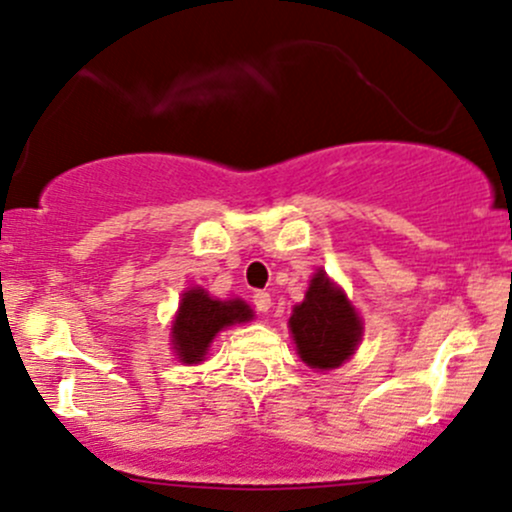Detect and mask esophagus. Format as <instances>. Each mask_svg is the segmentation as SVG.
I'll use <instances>...</instances> for the list:
<instances>
[{"label":"esophagus","mask_w":512,"mask_h":512,"mask_svg":"<svg viewBox=\"0 0 512 512\" xmlns=\"http://www.w3.org/2000/svg\"><path fill=\"white\" fill-rule=\"evenodd\" d=\"M254 305L258 312H268L271 310V295L266 290H258V293H254Z\"/></svg>","instance_id":"obj_1"}]
</instances>
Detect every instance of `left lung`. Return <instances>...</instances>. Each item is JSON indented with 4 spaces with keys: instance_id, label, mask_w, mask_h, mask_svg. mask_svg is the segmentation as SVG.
<instances>
[{
    "instance_id": "obj_1",
    "label": "left lung",
    "mask_w": 512,
    "mask_h": 512,
    "mask_svg": "<svg viewBox=\"0 0 512 512\" xmlns=\"http://www.w3.org/2000/svg\"><path fill=\"white\" fill-rule=\"evenodd\" d=\"M288 324L300 359L320 371L342 366L356 351L364 332L359 312L324 271L312 276L305 300L293 307Z\"/></svg>"
}]
</instances>
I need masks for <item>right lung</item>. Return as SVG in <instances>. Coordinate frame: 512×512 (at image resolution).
<instances>
[{
    "label": "right lung",
    "instance_id": "1",
    "mask_svg": "<svg viewBox=\"0 0 512 512\" xmlns=\"http://www.w3.org/2000/svg\"><path fill=\"white\" fill-rule=\"evenodd\" d=\"M254 320V310L244 300L210 298L205 288H190L183 293L170 337L173 349L183 364H200L210 349L212 339L222 329Z\"/></svg>",
    "mask_w": 512,
    "mask_h": 512
}]
</instances>
